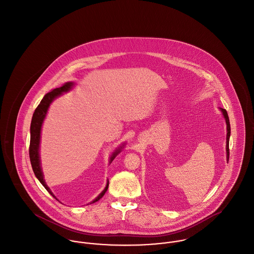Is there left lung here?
Here are the masks:
<instances>
[{"label": "left lung", "mask_w": 254, "mask_h": 254, "mask_svg": "<svg viewBox=\"0 0 254 254\" xmlns=\"http://www.w3.org/2000/svg\"><path fill=\"white\" fill-rule=\"evenodd\" d=\"M222 112H223V115H224V118L226 119V124H227V146H226V149H227V157L230 156V150H229V141H230V135H231V126H230V120H229V116H228V113L225 109H222ZM229 160V158H228Z\"/></svg>", "instance_id": "obj_1"}]
</instances>
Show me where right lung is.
<instances>
[{
  "label": "right lung",
  "mask_w": 254,
  "mask_h": 254,
  "mask_svg": "<svg viewBox=\"0 0 254 254\" xmlns=\"http://www.w3.org/2000/svg\"><path fill=\"white\" fill-rule=\"evenodd\" d=\"M72 82H66L64 84H63L61 87L53 89L49 93H47L43 99L40 102V104L37 106V108L34 111L33 117H32V121H31V125H30V145H29V158H30V162H31V166L33 169V172L36 176V178L39 180V182L43 185V187L51 193L52 195L55 197V195L53 194L50 190V189L47 187V185L45 184V181L43 179V175H42V171H41V167H40V161H39V143H40V132H41V127H42V123L45 119L47 110L51 104V102L59 95H61L63 92L68 91L71 86H72ZM121 151V149H118L116 152H114L113 156L111 157V162L114 160V158L116 157V155ZM109 187V183L107 184V187L105 188V190L100 193V195L95 198L92 203L98 201L100 198L103 197V195L105 194V192L107 191Z\"/></svg>",
  "instance_id": "1"
}]
</instances>
